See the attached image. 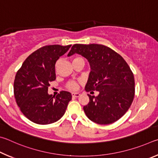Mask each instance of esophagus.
I'll return each mask as SVG.
<instances>
[{"mask_svg": "<svg viewBox=\"0 0 158 158\" xmlns=\"http://www.w3.org/2000/svg\"><path fill=\"white\" fill-rule=\"evenodd\" d=\"M71 95L74 98H77V97H79L80 95H81V94H80L79 93H72Z\"/></svg>", "mask_w": 158, "mask_h": 158, "instance_id": "obj_1", "label": "esophagus"}]
</instances>
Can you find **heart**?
<instances>
[{
    "label": "heart",
    "instance_id": "b5f03b06",
    "mask_svg": "<svg viewBox=\"0 0 158 158\" xmlns=\"http://www.w3.org/2000/svg\"><path fill=\"white\" fill-rule=\"evenodd\" d=\"M81 57H75L74 59L73 60V62L75 60H76L77 59H81ZM57 66H58V62L56 63V65H55V69L57 70ZM67 88L69 89H71V90H76L77 89V83L76 82L74 81H71L69 82V83L67 84Z\"/></svg>",
    "mask_w": 158,
    "mask_h": 158
}]
</instances>
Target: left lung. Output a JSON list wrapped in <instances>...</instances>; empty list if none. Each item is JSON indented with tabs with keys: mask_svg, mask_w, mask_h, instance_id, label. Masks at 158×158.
I'll list each match as a JSON object with an SVG mask.
<instances>
[{
	"mask_svg": "<svg viewBox=\"0 0 158 158\" xmlns=\"http://www.w3.org/2000/svg\"><path fill=\"white\" fill-rule=\"evenodd\" d=\"M78 54L86 58L91 72L85 86L89 102L83 109L91 121L107 125L119 119L128 111L135 96V79L123 58L112 49L101 44H74L67 56Z\"/></svg>",
	"mask_w": 158,
	"mask_h": 158,
	"instance_id": "obj_1",
	"label": "left lung"
}]
</instances>
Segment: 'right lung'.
<instances>
[{
    "instance_id": "right-lung-1",
    "label": "right lung",
    "mask_w": 158,
    "mask_h": 158,
    "mask_svg": "<svg viewBox=\"0 0 158 158\" xmlns=\"http://www.w3.org/2000/svg\"><path fill=\"white\" fill-rule=\"evenodd\" d=\"M71 45H50L29 55L17 71L14 94L22 113L32 122L41 125L60 120L66 112L71 94L62 91L55 97L48 94L50 82L56 79L55 63Z\"/></svg>"
}]
</instances>
